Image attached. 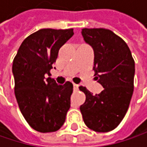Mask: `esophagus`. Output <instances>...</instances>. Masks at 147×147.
Returning a JSON list of instances; mask_svg holds the SVG:
<instances>
[{"label":"esophagus","mask_w":147,"mask_h":147,"mask_svg":"<svg viewBox=\"0 0 147 147\" xmlns=\"http://www.w3.org/2000/svg\"><path fill=\"white\" fill-rule=\"evenodd\" d=\"M78 84H76V83H73V88L74 90H78Z\"/></svg>","instance_id":"esophagus-1"}]
</instances>
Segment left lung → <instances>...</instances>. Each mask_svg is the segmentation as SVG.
<instances>
[{
    "label": "left lung",
    "mask_w": 147,
    "mask_h": 147,
    "mask_svg": "<svg viewBox=\"0 0 147 147\" xmlns=\"http://www.w3.org/2000/svg\"><path fill=\"white\" fill-rule=\"evenodd\" d=\"M86 43L94 49V71L104 88L94 95L79 87L86 95L80 106L85 124L95 132H109L123 119L134 92V60L127 43L107 29L82 30Z\"/></svg>",
    "instance_id": "1"
}]
</instances>
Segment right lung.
<instances>
[{
  "label": "right lung",
  "instance_id": "right-lung-1",
  "mask_svg": "<svg viewBox=\"0 0 147 147\" xmlns=\"http://www.w3.org/2000/svg\"><path fill=\"white\" fill-rule=\"evenodd\" d=\"M74 35L73 29H42L20 45L13 63L14 93L21 113L29 125L41 133L55 132L65 121L71 107L73 85H59L51 77L59 50Z\"/></svg>",
  "mask_w": 147,
  "mask_h": 147
}]
</instances>
